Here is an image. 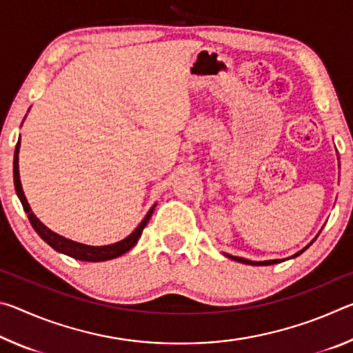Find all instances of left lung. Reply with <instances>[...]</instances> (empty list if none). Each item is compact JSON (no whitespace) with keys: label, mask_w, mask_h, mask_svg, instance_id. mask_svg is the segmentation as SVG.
Here are the masks:
<instances>
[{"label":"left lung","mask_w":353,"mask_h":353,"mask_svg":"<svg viewBox=\"0 0 353 353\" xmlns=\"http://www.w3.org/2000/svg\"><path fill=\"white\" fill-rule=\"evenodd\" d=\"M310 244H312V243H310ZM310 244H308V246H310ZM307 246V248H308ZM305 248V249H307ZM305 249H302L301 250V252H297L294 256H297L299 254H302L303 252V250H305ZM227 256H229V259H232V260H236V261H240V263H244V265H255V266H268V265H274V263H280V261H282V260H268V261H250V260H246V259H241V256H234V255H227Z\"/></svg>","instance_id":"8db88e82"}]
</instances>
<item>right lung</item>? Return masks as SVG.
Segmentation results:
<instances>
[{
	"label": "right lung",
	"mask_w": 353,
	"mask_h": 353,
	"mask_svg": "<svg viewBox=\"0 0 353 353\" xmlns=\"http://www.w3.org/2000/svg\"><path fill=\"white\" fill-rule=\"evenodd\" d=\"M19 151H20V140L17 143L15 146V154H14V183H15V191L17 194H19V198L21 201V205L25 208V212L28 213V218H29V223L34 227V230L37 232L40 235L41 240L45 243L50 244V246L57 250V252H62L65 255L71 256V259H76V260H81V261H105V260H112V259H117V256L126 254L128 250L132 249L137 241H139V238L141 236V232L145 229L146 224L149 223V219L152 216V212H154V207L151 210L148 212V214L145 216V219L141 221L139 224V227L130 234L128 238H124V240L118 241L115 244H109V246H87V244H81V243H76V241H71L68 238H63L61 235L54 234V232L48 229L45 224H41L39 218L35 216L32 213L31 207H29L28 201H26V196L23 193V188H21V182H20V174H19Z\"/></svg>",
	"instance_id": "right-lung-1"
}]
</instances>
